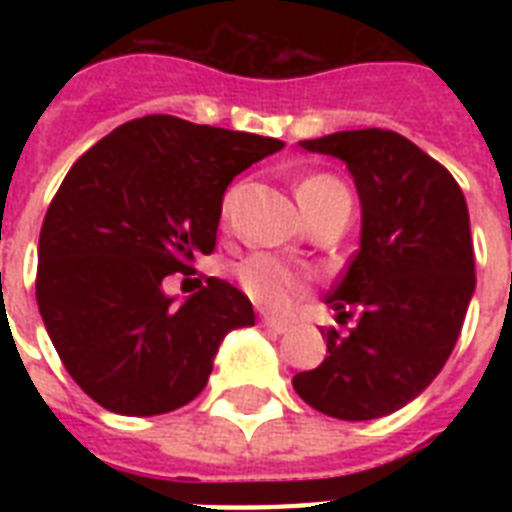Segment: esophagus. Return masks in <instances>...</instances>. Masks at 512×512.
Returning a JSON list of instances; mask_svg holds the SVG:
<instances>
[{
    "mask_svg": "<svg viewBox=\"0 0 512 512\" xmlns=\"http://www.w3.org/2000/svg\"><path fill=\"white\" fill-rule=\"evenodd\" d=\"M263 327L268 329V332H276V335H284L289 329V324H284V321H276V319H263Z\"/></svg>",
    "mask_w": 512,
    "mask_h": 512,
    "instance_id": "obj_1",
    "label": "esophagus"
}]
</instances>
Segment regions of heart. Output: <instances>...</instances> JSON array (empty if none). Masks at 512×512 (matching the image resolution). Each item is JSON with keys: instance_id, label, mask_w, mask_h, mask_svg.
Here are the masks:
<instances>
[{"instance_id": "b5f03b06", "label": "heart", "mask_w": 512, "mask_h": 512, "mask_svg": "<svg viewBox=\"0 0 512 512\" xmlns=\"http://www.w3.org/2000/svg\"><path fill=\"white\" fill-rule=\"evenodd\" d=\"M332 188H342L335 177L329 175H313L300 183L297 196L300 204L311 207L313 201H319L321 196ZM233 201V191H228L223 201V209L228 212ZM239 284L260 308L271 313H289L295 308V303L305 295L308 281L300 271H295L292 265L281 263L279 257L273 255H252L239 265Z\"/></svg>"}]
</instances>
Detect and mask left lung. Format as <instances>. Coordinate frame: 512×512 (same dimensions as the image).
<instances>
[{"mask_svg": "<svg viewBox=\"0 0 512 512\" xmlns=\"http://www.w3.org/2000/svg\"><path fill=\"white\" fill-rule=\"evenodd\" d=\"M345 162L361 199V247L327 303L348 335L295 374L297 396L337 420H377L417 398L452 356L476 292L470 215L449 170L390 130L300 140Z\"/></svg>", "mask_w": 512, "mask_h": 512, "instance_id": "left-lung-1", "label": "left lung"}]
</instances>
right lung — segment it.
Here are the masks:
<instances>
[{"instance_id":"obj_1","label":"right lung","mask_w":512,"mask_h":512,"mask_svg":"<svg viewBox=\"0 0 512 512\" xmlns=\"http://www.w3.org/2000/svg\"><path fill=\"white\" fill-rule=\"evenodd\" d=\"M284 143L167 114L116 127L76 159L39 233L36 303L79 388L116 414H164L199 396L231 329L252 327L223 279L175 305L170 273L217 241L233 177Z\"/></svg>"}]
</instances>
